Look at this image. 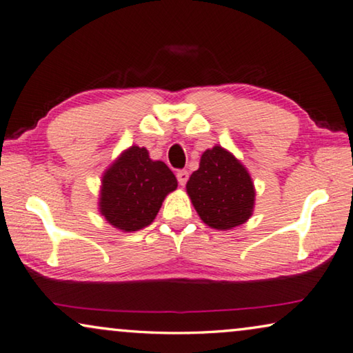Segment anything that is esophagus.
<instances>
[{
    "mask_svg": "<svg viewBox=\"0 0 353 353\" xmlns=\"http://www.w3.org/2000/svg\"><path fill=\"white\" fill-rule=\"evenodd\" d=\"M176 178H178V183L184 186V184L188 183V178H189V173L186 170H178L176 172Z\"/></svg>",
    "mask_w": 353,
    "mask_h": 353,
    "instance_id": "esophagus-1",
    "label": "esophagus"
}]
</instances>
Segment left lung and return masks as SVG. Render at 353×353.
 <instances>
[{
  "mask_svg": "<svg viewBox=\"0 0 353 353\" xmlns=\"http://www.w3.org/2000/svg\"><path fill=\"white\" fill-rule=\"evenodd\" d=\"M186 191L200 219L216 230L245 224L256 202V189L246 167L218 145L202 154Z\"/></svg>",
  "mask_w": 353,
  "mask_h": 353,
  "instance_id": "left-lung-1",
  "label": "left lung"
}]
</instances>
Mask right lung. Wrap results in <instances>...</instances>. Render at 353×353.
<instances>
[{"label":"right lung","instance_id":"add662e5","mask_svg":"<svg viewBox=\"0 0 353 353\" xmlns=\"http://www.w3.org/2000/svg\"><path fill=\"white\" fill-rule=\"evenodd\" d=\"M176 186L175 175L164 162L153 161L148 150L134 145L102 176L99 211L118 230H140L154 221L165 195Z\"/></svg>","mask_w":353,"mask_h":353}]
</instances>
